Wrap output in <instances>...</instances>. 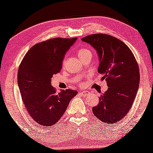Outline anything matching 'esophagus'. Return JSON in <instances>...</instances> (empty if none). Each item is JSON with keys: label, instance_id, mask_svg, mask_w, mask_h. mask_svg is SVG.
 <instances>
[{"label": "esophagus", "instance_id": "34e87169", "mask_svg": "<svg viewBox=\"0 0 153 153\" xmlns=\"http://www.w3.org/2000/svg\"><path fill=\"white\" fill-rule=\"evenodd\" d=\"M79 93L82 95V96L86 97V96H87V95H89L90 93L87 91H79Z\"/></svg>", "mask_w": 153, "mask_h": 153}]
</instances>
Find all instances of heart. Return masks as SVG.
<instances>
[{
  "label": "heart",
  "instance_id": "obj_1",
  "mask_svg": "<svg viewBox=\"0 0 153 153\" xmlns=\"http://www.w3.org/2000/svg\"><path fill=\"white\" fill-rule=\"evenodd\" d=\"M88 53H91L90 50H88V49H79L78 51H77V56L80 59H82L83 58L84 56H86V54Z\"/></svg>",
  "mask_w": 153,
  "mask_h": 153
}]
</instances>
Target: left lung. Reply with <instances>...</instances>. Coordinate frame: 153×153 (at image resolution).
Here are the masks:
<instances>
[{
    "label": "left lung",
    "mask_w": 153,
    "mask_h": 153,
    "mask_svg": "<svg viewBox=\"0 0 153 153\" xmlns=\"http://www.w3.org/2000/svg\"><path fill=\"white\" fill-rule=\"evenodd\" d=\"M98 54V73L108 86L93 107L94 115L106 124L119 122L126 115L135 100L140 84L138 64L127 45L113 36L95 33L82 38Z\"/></svg>",
    "instance_id": "left-lung-1"
}]
</instances>
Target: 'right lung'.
I'll return each instance as SVG.
<instances>
[{
	"mask_svg": "<svg viewBox=\"0 0 153 153\" xmlns=\"http://www.w3.org/2000/svg\"><path fill=\"white\" fill-rule=\"evenodd\" d=\"M77 38H56L38 43L24 56L18 68V84L24 105L34 122L44 126L57 123L77 91L56 93L51 84L60 71L65 55Z\"/></svg>",
	"mask_w": 153,
	"mask_h": 153,
	"instance_id": "right-lung-1",
	"label": "right lung"
}]
</instances>
